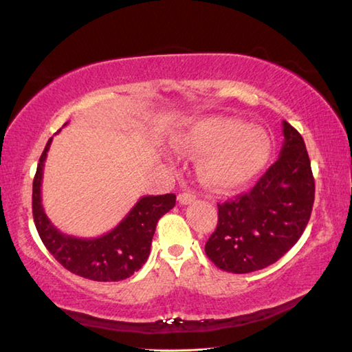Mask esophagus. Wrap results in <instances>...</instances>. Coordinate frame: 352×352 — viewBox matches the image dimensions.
<instances>
[{
	"mask_svg": "<svg viewBox=\"0 0 352 352\" xmlns=\"http://www.w3.org/2000/svg\"><path fill=\"white\" fill-rule=\"evenodd\" d=\"M194 200H195V194H192V192H182L180 195H178V201H180L182 205H189V204H192Z\"/></svg>",
	"mask_w": 352,
	"mask_h": 352,
	"instance_id": "esophagus-1",
	"label": "esophagus"
}]
</instances>
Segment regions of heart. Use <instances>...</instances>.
Segmentation results:
<instances>
[{
	"instance_id": "obj_1",
	"label": "heart",
	"mask_w": 352,
	"mask_h": 352,
	"mask_svg": "<svg viewBox=\"0 0 352 352\" xmlns=\"http://www.w3.org/2000/svg\"><path fill=\"white\" fill-rule=\"evenodd\" d=\"M177 151L189 157L207 153L199 175L208 188L230 190L248 183L269 162V135L234 118L208 116L194 121L174 140Z\"/></svg>"
}]
</instances>
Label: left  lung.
Returning a JSON list of instances; mask_svg holds the SVG:
<instances>
[{"label": "left lung", "instance_id": "obj_1", "mask_svg": "<svg viewBox=\"0 0 352 352\" xmlns=\"http://www.w3.org/2000/svg\"><path fill=\"white\" fill-rule=\"evenodd\" d=\"M284 144L250 192L219 204V220L205 253L230 273H250L272 265L295 245L311 219L315 182L306 144L283 121Z\"/></svg>", "mask_w": 352, "mask_h": 352}]
</instances>
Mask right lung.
Returning a JSON list of instances; mask_svg holds the SVG:
<instances>
[{
	"instance_id": "obj_1",
	"label": "right lung",
	"mask_w": 352,
	"mask_h": 352,
	"mask_svg": "<svg viewBox=\"0 0 352 352\" xmlns=\"http://www.w3.org/2000/svg\"><path fill=\"white\" fill-rule=\"evenodd\" d=\"M51 142L52 138L46 142L32 184V214L41 242L74 275L102 283L132 276L147 261L158 220L175 206V194L144 195L122 222L104 236L87 239L63 234L51 223L41 205V178Z\"/></svg>"
}]
</instances>
